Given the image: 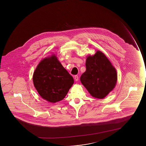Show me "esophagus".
<instances>
[{"label": "esophagus", "instance_id": "1", "mask_svg": "<svg viewBox=\"0 0 146 146\" xmlns=\"http://www.w3.org/2000/svg\"><path fill=\"white\" fill-rule=\"evenodd\" d=\"M74 79H75V80H76V82H77V81L78 80V79H79V77H78V76H74Z\"/></svg>", "mask_w": 146, "mask_h": 146}]
</instances>
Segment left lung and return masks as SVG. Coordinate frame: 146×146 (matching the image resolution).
<instances>
[{"instance_id":"1","label":"left lung","mask_w":146,"mask_h":146,"mask_svg":"<svg viewBox=\"0 0 146 146\" xmlns=\"http://www.w3.org/2000/svg\"><path fill=\"white\" fill-rule=\"evenodd\" d=\"M86 68L80 77L82 83L91 96L104 98L116 86L118 76L115 68L100 50L87 56Z\"/></svg>"}]
</instances>
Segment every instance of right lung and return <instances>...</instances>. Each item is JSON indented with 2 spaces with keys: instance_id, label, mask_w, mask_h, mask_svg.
Returning a JSON list of instances; mask_svg holds the SVG:
<instances>
[{
  "instance_id": "1",
  "label": "right lung",
  "mask_w": 146,
  "mask_h": 146,
  "mask_svg": "<svg viewBox=\"0 0 146 146\" xmlns=\"http://www.w3.org/2000/svg\"><path fill=\"white\" fill-rule=\"evenodd\" d=\"M35 89L42 99L50 103L65 97L74 83L70 76L55 54L45 57L37 65L33 75Z\"/></svg>"
}]
</instances>
